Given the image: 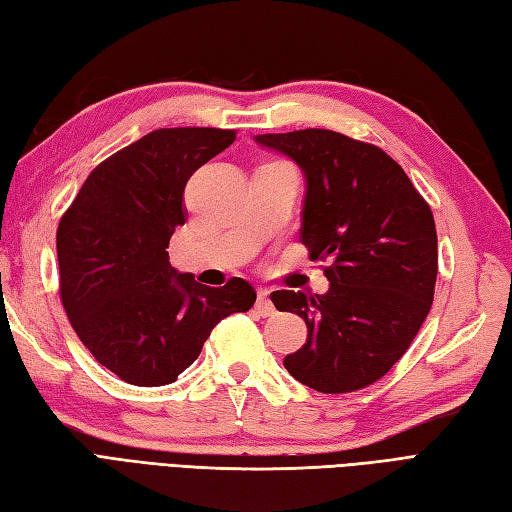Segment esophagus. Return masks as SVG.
<instances>
[{
  "instance_id": "34e87169",
  "label": "esophagus",
  "mask_w": 512,
  "mask_h": 512,
  "mask_svg": "<svg viewBox=\"0 0 512 512\" xmlns=\"http://www.w3.org/2000/svg\"><path fill=\"white\" fill-rule=\"evenodd\" d=\"M256 310L263 317H273L276 315V306H273L271 297H269V291L267 289H260L258 291V299H256Z\"/></svg>"
}]
</instances>
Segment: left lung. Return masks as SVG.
<instances>
[{
    "mask_svg": "<svg viewBox=\"0 0 512 512\" xmlns=\"http://www.w3.org/2000/svg\"><path fill=\"white\" fill-rule=\"evenodd\" d=\"M306 178L302 243L328 260V293L276 291L278 310L306 321L308 339L284 367L319 393L380 380L426 321L436 282L432 210L380 147L332 130L258 134Z\"/></svg>",
    "mask_w": 512,
    "mask_h": 512,
    "instance_id": "1",
    "label": "left lung"
}]
</instances>
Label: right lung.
<instances>
[{
	"label": "right lung",
	"instance_id": "obj_1",
	"mask_svg": "<svg viewBox=\"0 0 512 512\" xmlns=\"http://www.w3.org/2000/svg\"><path fill=\"white\" fill-rule=\"evenodd\" d=\"M234 139L217 128L149 132L97 165L60 219L62 306L97 363L128 384L176 382L217 323L256 302L243 278L199 284L167 252L186 221V182Z\"/></svg>",
	"mask_w": 512,
	"mask_h": 512
}]
</instances>
